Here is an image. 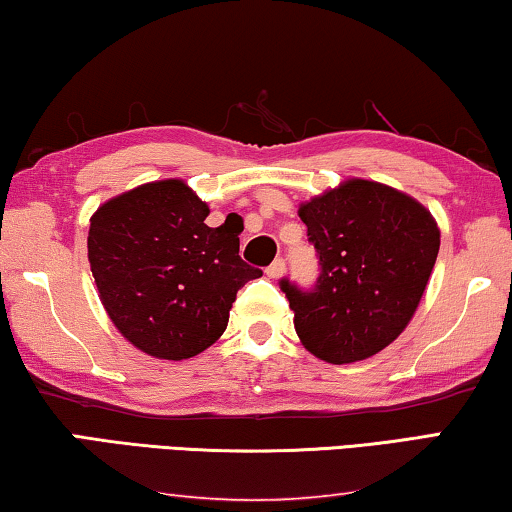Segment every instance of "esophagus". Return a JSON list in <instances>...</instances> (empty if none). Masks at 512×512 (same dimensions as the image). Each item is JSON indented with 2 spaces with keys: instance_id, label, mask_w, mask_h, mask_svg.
I'll list each match as a JSON object with an SVG mask.
<instances>
[{
  "instance_id": "obj_1",
  "label": "esophagus",
  "mask_w": 512,
  "mask_h": 512,
  "mask_svg": "<svg viewBox=\"0 0 512 512\" xmlns=\"http://www.w3.org/2000/svg\"><path fill=\"white\" fill-rule=\"evenodd\" d=\"M267 277L270 279H279V277H283V272H286V261H283V258H277V261H274L270 267H267Z\"/></svg>"
}]
</instances>
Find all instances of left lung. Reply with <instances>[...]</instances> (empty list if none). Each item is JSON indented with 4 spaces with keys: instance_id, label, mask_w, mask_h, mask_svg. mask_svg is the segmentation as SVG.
Here are the masks:
<instances>
[{
    "instance_id": "left-lung-1",
    "label": "left lung",
    "mask_w": 512,
    "mask_h": 512,
    "mask_svg": "<svg viewBox=\"0 0 512 512\" xmlns=\"http://www.w3.org/2000/svg\"><path fill=\"white\" fill-rule=\"evenodd\" d=\"M318 251L313 290L281 281L295 332L313 357L352 364L403 334L428 286L439 226L414 196L348 178L297 210Z\"/></svg>"
}]
</instances>
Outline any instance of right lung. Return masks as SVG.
Listing matches in <instances>:
<instances>
[{
  "label": "right lung",
  "instance_id": "obj_1",
  "mask_svg": "<svg viewBox=\"0 0 512 512\" xmlns=\"http://www.w3.org/2000/svg\"><path fill=\"white\" fill-rule=\"evenodd\" d=\"M210 208L185 180H153L91 215L89 263L98 297L125 341L155 359L199 355L261 270L240 258L242 226L210 229Z\"/></svg>",
  "mask_w": 512,
  "mask_h": 512
}]
</instances>
